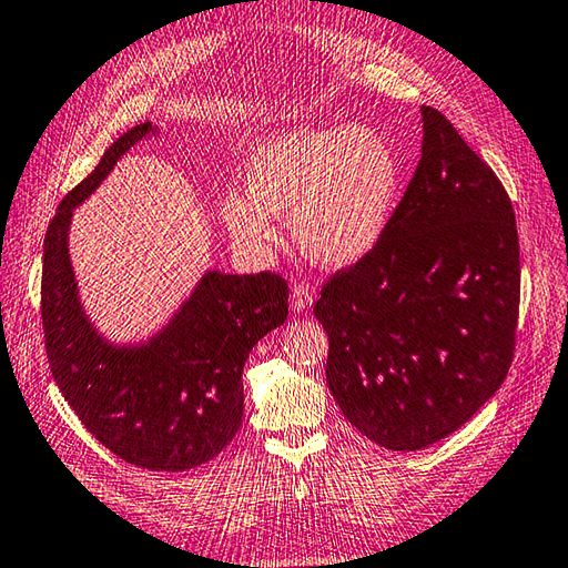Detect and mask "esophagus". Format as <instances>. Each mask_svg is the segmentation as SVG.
Returning a JSON list of instances; mask_svg holds the SVG:
<instances>
[{"label":"esophagus","instance_id":"obj_1","mask_svg":"<svg viewBox=\"0 0 568 568\" xmlns=\"http://www.w3.org/2000/svg\"><path fill=\"white\" fill-rule=\"evenodd\" d=\"M291 305H293V310H307L310 305H313V287L303 281L293 283L291 285Z\"/></svg>","mask_w":568,"mask_h":568}]
</instances>
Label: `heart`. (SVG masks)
<instances>
[{"label": "heart", "mask_w": 568, "mask_h": 568, "mask_svg": "<svg viewBox=\"0 0 568 568\" xmlns=\"http://www.w3.org/2000/svg\"><path fill=\"white\" fill-rule=\"evenodd\" d=\"M246 189L221 199V216L243 246H271L277 239L271 214H291L293 236L310 258L344 265L382 239L398 162L369 128H300L258 144Z\"/></svg>", "instance_id": "b5f03b06"}]
</instances>
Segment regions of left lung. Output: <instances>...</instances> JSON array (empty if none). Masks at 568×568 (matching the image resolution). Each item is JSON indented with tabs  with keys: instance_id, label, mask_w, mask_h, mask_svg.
<instances>
[{
	"instance_id": "obj_1",
	"label": "left lung",
	"mask_w": 568,
	"mask_h": 568,
	"mask_svg": "<svg viewBox=\"0 0 568 568\" xmlns=\"http://www.w3.org/2000/svg\"><path fill=\"white\" fill-rule=\"evenodd\" d=\"M382 239L322 283L327 386L344 418L388 450L458 430L515 359L519 239L503 182L440 110Z\"/></svg>"
}]
</instances>
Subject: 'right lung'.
Returning <instances> with one entry per match:
<instances>
[{
  "instance_id": "obj_1",
  "label": "right lung",
  "mask_w": 568,
  "mask_h": 568,
  "mask_svg": "<svg viewBox=\"0 0 568 568\" xmlns=\"http://www.w3.org/2000/svg\"><path fill=\"white\" fill-rule=\"evenodd\" d=\"M152 135V122L128 130L55 209L43 239L41 322L53 382L88 433L138 468L184 473L216 458L239 433L243 364L253 344L285 322L287 283L271 271H209L152 342L110 347L98 337L75 295L65 243L71 211Z\"/></svg>"
}]
</instances>
